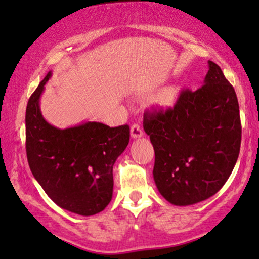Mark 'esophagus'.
I'll list each match as a JSON object with an SVG mask.
<instances>
[{"instance_id":"34e87169","label":"esophagus","mask_w":259,"mask_h":259,"mask_svg":"<svg viewBox=\"0 0 259 259\" xmlns=\"http://www.w3.org/2000/svg\"><path fill=\"white\" fill-rule=\"evenodd\" d=\"M130 133H132L133 139H139V137L143 135V129L141 127L140 124L134 123L132 125V129H130Z\"/></svg>"}]
</instances>
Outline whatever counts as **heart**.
<instances>
[{
    "mask_svg": "<svg viewBox=\"0 0 259 259\" xmlns=\"http://www.w3.org/2000/svg\"><path fill=\"white\" fill-rule=\"evenodd\" d=\"M169 98H170L169 95H165V96H164V99H169Z\"/></svg>",
    "mask_w": 259,
    "mask_h": 259,
    "instance_id": "obj_1",
    "label": "heart"
}]
</instances>
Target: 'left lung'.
Listing matches in <instances>:
<instances>
[{"mask_svg":"<svg viewBox=\"0 0 259 259\" xmlns=\"http://www.w3.org/2000/svg\"><path fill=\"white\" fill-rule=\"evenodd\" d=\"M208 67L201 88L182 90L173 108L144 113V132L155 150V184L177 206L214 195L239 155L242 124L236 91L218 65L208 61Z\"/></svg>","mask_w":259,"mask_h":259,"instance_id":"1","label":"left lung"}]
</instances>
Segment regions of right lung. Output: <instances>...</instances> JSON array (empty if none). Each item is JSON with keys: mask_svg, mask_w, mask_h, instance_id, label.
I'll return each instance as SVG.
<instances>
[{"mask_svg": "<svg viewBox=\"0 0 259 259\" xmlns=\"http://www.w3.org/2000/svg\"><path fill=\"white\" fill-rule=\"evenodd\" d=\"M48 72L26 109V153L30 170L59 207L80 215L102 212L112 199V167L130 139L127 124L86 122L58 129L41 115L39 101Z\"/></svg>", "mask_w": 259, "mask_h": 259, "instance_id": "right-lung-1", "label": "right lung"}]
</instances>
